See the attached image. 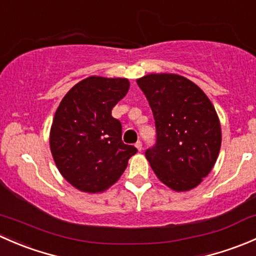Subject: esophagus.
<instances>
[{"label": "esophagus", "mask_w": 256, "mask_h": 256, "mask_svg": "<svg viewBox=\"0 0 256 256\" xmlns=\"http://www.w3.org/2000/svg\"><path fill=\"white\" fill-rule=\"evenodd\" d=\"M135 147L138 150V151H141V150H142V142H141V141H138V142L135 144Z\"/></svg>", "instance_id": "34e87169"}]
</instances>
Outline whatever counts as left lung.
Returning a JSON list of instances; mask_svg holds the SVG:
<instances>
[{"label":"left lung","mask_w":256,"mask_h":256,"mask_svg":"<svg viewBox=\"0 0 256 256\" xmlns=\"http://www.w3.org/2000/svg\"><path fill=\"white\" fill-rule=\"evenodd\" d=\"M138 85L156 126V144L144 152L147 161L174 190L197 187L220 150V122L213 104L198 85L177 74H148Z\"/></svg>","instance_id":"8db88e82"}]
</instances>
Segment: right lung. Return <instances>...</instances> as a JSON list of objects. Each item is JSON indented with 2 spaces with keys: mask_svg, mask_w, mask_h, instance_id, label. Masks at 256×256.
<instances>
[{
  "mask_svg": "<svg viewBox=\"0 0 256 256\" xmlns=\"http://www.w3.org/2000/svg\"><path fill=\"white\" fill-rule=\"evenodd\" d=\"M128 88L125 78L89 76L74 85L56 109L50 151L62 176L79 190H108L138 152L122 142V126L112 115Z\"/></svg>",
  "mask_w": 256,
  "mask_h": 256,
  "instance_id": "1",
  "label": "right lung"
}]
</instances>
